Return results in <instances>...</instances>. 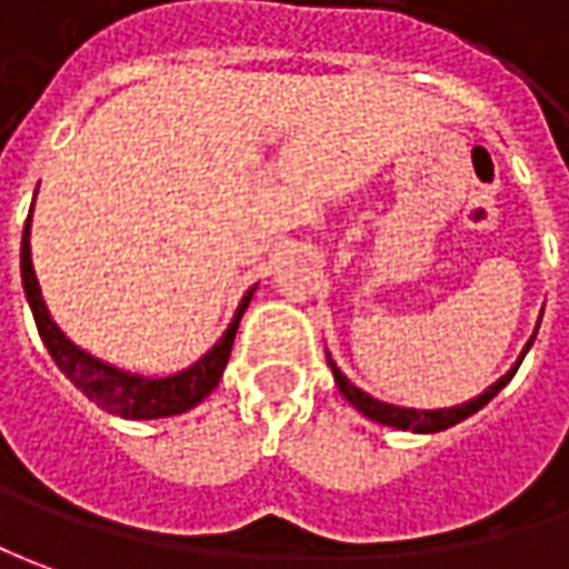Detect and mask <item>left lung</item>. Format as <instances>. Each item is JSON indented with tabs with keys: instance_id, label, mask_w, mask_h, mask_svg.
I'll return each instance as SVG.
<instances>
[{
	"instance_id": "left-lung-1",
	"label": "left lung",
	"mask_w": 569,
	"mask_h": 569,
	"mask_svg": "<svg viewBox=\"0 0 569 569\" xmlns=\"http://www.w3.org/2000/svg\"><path fill=\"white\" fill-rule=\"evenodd\" d=\"M542 320V317H539ZM539 330V327H536ZM532 339H536V333L529 336L527 349L520 351V358H517V365L501 377L498 382H492L486 392H479L477 398H470V401H463V405H455V408H436V411H417V408H398V405H386V401H380V398L367 396V392H361L355 382L336 367V361L327 355V365H330V370H333V380L336 386H339V392L349 398L351 408H358L361 415L367 417V420H377V423H382V427H396V430H411V432H439V430H448V427H455V423H461V420H467L470 415H477L482 405H489L492 398L511 382V377L517 373V367H520V361H523V355L529 351V346H532Z\"/></svg>"
}]
</instances>
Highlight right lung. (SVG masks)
I'll list each match as a JSON object with an SVG mask.
<instances>
[{
  "instance_id": "1",
  "label": "right lung",
  "mask_w": 569,
  "mask_h": 569,
  "mask_svg": "<svg viewBox=\"0 0 569 569\" xmlns=\"http://www.w3.org/2000/svg\"><path fill=\"white\" fill-rule=\"evenodd\" d=\"M30 214H33V208H30ZM21 280H24V296L30 301V311H33V320H37L42 346L49 349L58 370L90 401L106 408L108 415L123 417V420H154V417L183 415L189 408H196L202 398L211 396V389L218 386L220 377H223V367L230 361L239 320L246 315L254 292L252 286L242 296L230 327L223 330V336L211 346V351H204L196 365H189L187 370L171 373V377H142V373H130V370H121V367L92 358L90 351L73 346L71 339L58 330V323L49 315L46 301H42L40 280H37L33 261H30V218H27L24 236H21Z\"/></svg>"
}]
</instances>
